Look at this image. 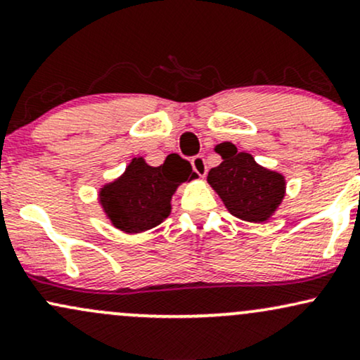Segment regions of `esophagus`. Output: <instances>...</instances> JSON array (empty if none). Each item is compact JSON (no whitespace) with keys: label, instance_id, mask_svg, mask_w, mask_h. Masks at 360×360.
I'll return each mask as SVG.
<instances>
[{"label":"esophagus","instance_id":"esophagus-1","mask_svg":"<svg viewBox=\"0 0 360 360\" xmlns=\"http://www.w3.org/2000/svg\"><path fill=\"white\" fill-rule=\"evenodd\" d=\"M191 166H193V169H194V171H196V174L200 176V177H205L206 172H208V167H206V162H205L203 155L193 157Z\"/></svg>","mask_w":360,"mask_h":360}]
</instances>
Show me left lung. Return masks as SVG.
Instances as JSON below:
<instances>
[{
	"label": "left lung",
	"instance_id": "8db88e82",
	"mask_svg": "<svg viewBox=\"0 0 360 360\" xmlns=\"http://www.w3.org/2000/svg\"><path fill=\"white\" fill-rule=\"evenodd\" d=\"M221 164L208 172V184L230 214L250 223H267L286 196V177L255 162L249 152H238L232 142L214 147Z\"/></svg>",
	"mask_w": 360,
	"mask_h": 360
}]
</instances>
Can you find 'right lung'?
Segmentation results:
<instances>
[{"instance_id":"add662e5","label":"right lung","mask_w":360,"mask_h":360,"mask_svg":"<svg viewBox=\"0 0 360 360\" xmlns=\"http://www.w3.org/2000/svg\"><path fill=\"white\" fill-rule=\"evenodd\" d=\"M196 177L191 164L181 157L169 155L162 166L154 167L135 155L122 174L98 189V205L120 232L143 233L166 220L177 188Z\"/></svg>"}]
</instances>
